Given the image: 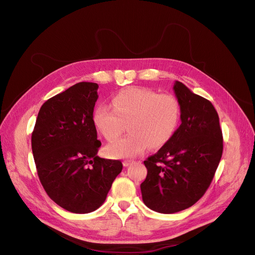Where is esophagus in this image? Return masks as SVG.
I'll return each mask as SVG.
<instances>
[{"instance_id": "esophagus-1", "label": "esophagus", "mask_w": 255, "mask_h": 255, "mask_svg": "<svg viewBox=\"0 0 255 255\" xmlns=\"http://www.w3.org/2000/svg\"><path fill=\"white\" fill-rule=\"evenodd\" d=\"M132 163H133L132 159H125V160H123L122 164H123V166H125V167H128Z\"/></svg>"}]
</instances>
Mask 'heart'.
I'll return each instance as SVG.
<instances>
[{"mask_svg": "<svg viewBox=\"0 0 255 255\" xmlns=\"http://www.w3.org/2000/svg\"><path fill=\"white\" fill-rule=\"evenodd\" d=\"M180 105L170 95L143 88H128L113 98V109L99 105L94 114L97 129L106 140L118 138L128 125L129 134L105 148L110 157L130 158L139 155L150 145L165 144L180 122Z\"/></svg>", "mask_w": 255, "mask_h": 255, "instance_id": "b5f03b06", "label": "heart"}]
</instances>
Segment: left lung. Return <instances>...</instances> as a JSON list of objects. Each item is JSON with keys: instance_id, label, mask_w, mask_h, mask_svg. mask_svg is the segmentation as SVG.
<instances>
[{"instance_id": "left-lung-1", "label": "left lung", "mask_w": 255, "mask_h": 255, "mask_svg": "<svg viewBox=\"0 0 255 255\" xmlns=\"http://www.w3.org/2000/svg\"><path fill=\"white\" fill-rule=\"evenodd\" d=\"M181 126L161 148L146 158L140 189L143 203L161 214L194 205L210 187L223 150L219 117L208 100L175 81Z\"/></svg>"}]
</instances>
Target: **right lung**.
I'll return each mask as SVG.
<instances>
[{"instance_id":"add662e5","label":"right lung","mask_w":255,"mask_h":255,"mask_svg":"<svg viewBox=\"0 0 255 255\" xmlns=\"http://www.w3.org/2000/svg\"><path fill=\"white\" fill-rule=\"evenodd\" d=\"M97 83L81 82L44 102L32 134L37 173L48 196L65 210L86 214L101 206L121 170L97 154Z\"/></svg>"}]
</instances>
